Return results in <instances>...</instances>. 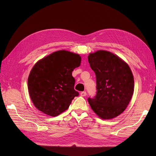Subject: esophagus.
<instances>
[{
  "label": "esophagus",
  "instance_id": "esophagus-1",
  "mask_svg": "<svg viewBox=\"0 0 156 156\" xmlns=\"http://www.w3.org/2000/svg\"><path fill=\"white\" fill-rule=\"evenodd\" d=\"M80 95L82 96V97H85V96L87 95V93H86V92H81L80 93Z\"/></svg>",
  "mask_w": 156,
  "mask_h": 156
}]
</instances>
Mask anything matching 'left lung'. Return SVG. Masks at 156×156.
I'll use <instances>...</instances> for the list:
<instances>
[{
	"instance_id": "1",
	"label": "left lung",
	"mask_w": 156,
	"mask_h": 156,
	"mask_svg": "<svg viewBox=\"0 0 156 156\" xmlns=\"http://www.w3.org/2000/svg\"><path fill=\"white\" fill-rule=\"evenodd\" d=\"M88 62L95 72L97 93L88 101L102 119L118 116L126 109L134 92V78L128 64L117 55L99 50L89 54Z\"/></svg>"
}]
</instances>
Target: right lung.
Segmentation results:
<instances>
[{
    "label": "right lung",
    "instance_id": "add662e5",
    "mask_svg": "<svg viewBox=\"0 0 156 156\" xmlns=\"http://www.w3.org/2000/svg\"><path fill=\"white\" fill-rule=\"evenodd\" d=\"M81 56L68 51H57L40 59L28 78L31 100L41 112L57 116L67 110L78 95L72 72L81 64Z\"/></svg>",
    "mask_w": 156,
    "mask_h": 156
}]
</instances>
